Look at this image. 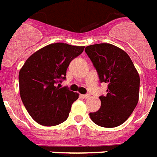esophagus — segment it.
Wrapping results in <instances>:
<instances>
[{"label":"esophagus","instance_id":"34e87169","mask_svg":"<svg viewBox=\"0 0 157 157\" xmlns=\"http://www.w3.org/2000/svg\"><path fill=\"white\" fill-rule=\"evenodd\" d=\"M81 97L84 99L90 98V94H81Z\"/></svg>","mask_w":157,"mask_h":157}]
</instances>
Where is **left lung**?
Masks as SVG:
<instances>
[{
    "label": "left lung",
    "mask_w": 157,
    "mask_h": 157,
    "mask_svg": "<svg viewBox=\"0 0 157 157\" xmlns=\"http://www.w3.org/2000/svg\"><path fill=\"white\" fill-rule=\"evenodd\" d=\"M85 52L97 71L101 83H107V94L97 112L90 117L95 124L114 128L123 124L134 112L140 94V76L129 56L112 44L85 47Z\"/></svg>",
    "instance_id": "left-lung-1"
}]
</instances>
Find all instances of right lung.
<instances>
[{"instance_id": "1", "label": "right lung", "mask_w": 157, "mask_h": 157, "mask_svg": "<svg viewBox=\"0 0 157 157\" xmlns=\"http://www.w3.org/2000/svg\"><path fill=\"white\" fill-rule=\"evenodd\" d=\"M84 49L64 43L51 44L31 55L20 69V96L29 114L39 124L56 126L68 117L78 94L57 84L66 78L70 63Z\"/></svg>"}]
</instances>
